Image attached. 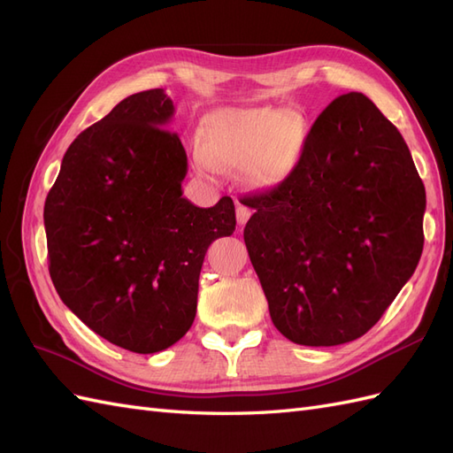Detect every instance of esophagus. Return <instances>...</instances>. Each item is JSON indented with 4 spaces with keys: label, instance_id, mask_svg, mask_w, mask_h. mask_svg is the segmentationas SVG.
<instances>
[{
    "label": "esophagus",
    "instance_id": "obj_1",
    "mask_svg": "<svg viewBox=\"0 0 453 453\" xmlns=\"http://www.w3.org/2000/svg\"><path fill=\"white\" fill-rule=\"evenodd\" d=\"M250 217H251V210L248 208V205H243L242 202H238L236 203V221H238V225L243 226L245 223L250 221Z\"/></svg>",
    "mask_w": 453,
    "mask_h": 453
}]
</instances>
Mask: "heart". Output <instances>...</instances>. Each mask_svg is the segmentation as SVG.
Listing matches in <instances>:
<instances>
[{
    "instance_id": "heart-1",
    "label": "heart",
    "mask_w": 453,
    "mask_h": 453,
    "mask_svg": "<svg viewBox=\"0 0 453 453\" xmlns=\"http://www.w3.org/2000/svg\"><path fill=\"white\" fill-rule=\"evenodd\" d=\"M306 143V120L273 107L219 109L205 117L195 142L196 166L210 175L243 170L255 188H273L293 173Z\"/></svg>"
}]
</instances>
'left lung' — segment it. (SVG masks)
<instances>
[{
	"instance_id": "left-lung-1",
	"label": "left lung",
	"mask_w": 453,
	"mask_h": 453,
	"mask_svg": "<svg viewBox=\"0 0 453 453\" xmlns=\"http://www.w3.org/2000/svg\"><path fill=\"white\" fill-rule=\"evenodd\" d=\"M245 248L272 323L300 346L372 328L423 251L425 187L401 132L361 92L313 122L283 183L243 196Z\"/></svg>"
}]
</instances>
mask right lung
<instances>
[{"label": "right lung", "instance_id": "add662e5", "mask_svg": "<svg viewBox=\"0 0 453 453\" xmlns=\"http://www.w3.org/2000/svg\"><path fill=\"white\" fill-rule=\"evenodd\" d=\"M162 88L132 94L67 147L45 200L54 289L96 334L157 353L195 321L210 243L230 236V196L198 208L183 196L187 153L166 128Z\"/></svg>", "mask_w": 453, "mask_h": 453}]
</instances>
